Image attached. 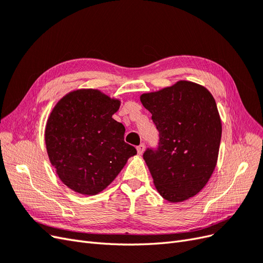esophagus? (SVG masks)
Returning <instances> with one entry per match:
<instances>
[{
    "label": "esophagus",
    "instance_id": "obj_1",
    "mask_svg": "<svg viewBox=\"0 0 263 263\" xmlns=\"http://www.w3.org/2000/svg\"><path fill=\"white\" fill-rule=\"evenodd\" d=\"M144 150H145V144H140L139 146H137V153L139 155H141L142 153H144Z\"/></svg>",
    "mask_w": 263,
    "mask_h": 263
}]
</instances>
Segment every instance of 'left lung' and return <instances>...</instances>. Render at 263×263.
<instances>
[{
  "mask_svg": "<svg viewBox=\"0 0 263 263\" xmlns=\"http://www.w3.org/2000/svg\"><path fill=\"white\" fill-rule=\"evenodd\" d=\"M159 132L157 148L144 159L156 189L171 203L196 195L216 166L221 122L213 95L204 86L179 81L140 97Z\"/></svg>",
  "mask_w": 263,
  "mask_h": 263,
  "instance_id": "1",
  "label": "left lung"
}]
</instances>
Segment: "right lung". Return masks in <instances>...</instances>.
<instances>
[{"instance_id": "obj_1", "label": "right lung", "mask_w": 263, "mask_h": 263, "mask_svg": "<svg viewBox=\"0 0 263 263\" xmlns=\"http://www.w3.org/2000/svg\"><path fill=\"white\" fill-rule=\"evenodd\" d=\"M119 105L99 90L82 89L68 93L50 113L47 153L63 184L74 192L100 193L137 154L124 140V125L112 117Z\"/></svg>"}]
</instances>
